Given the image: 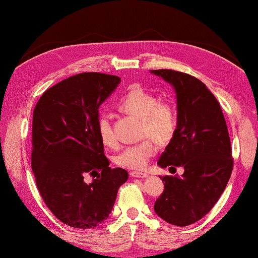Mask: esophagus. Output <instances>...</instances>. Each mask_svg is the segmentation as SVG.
Masks as SVG:
<instances>
[{"label": "esophagus", "mask_w": 258, "mask_h": 258, "mask_svg": "<svg viewBox=\"0 0 258 258\" xmlns=\"http://www.w3.org/2000/svg\"><path fill=\"white\" fill-rule=\"evenodd\" d=\"M131 176L136 178H145L148 177V174H145V172H140V171H132Z\"/></svg>", "instance_id": "34e87169"}]
</instances>
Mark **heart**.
I'll return each instance as SVG.
<instances>
[{
    "label": "heart",
    "mask_w": 258,
    "mask_h": 258,
    "mask_svg": "<svg viewBox=\"0 0 258 258\" xmlns=\"http://www.w3.org/2000/svg\"><path fill=\"white\" fill-rule=\"evenodd\" d=\"M120 108L142 120V133L153 138L146 137L137 144L126 146L115 156L114 161L119 167L142 170L157 151L155 140L159 144H165L174 137L177 126V114L171 105L159 102L155 94L140 86H133L127 91L120 101ZM99 133L105 145L116 144L115 135L107 115L100 118Z\"/></svg>",
    "instance_id": "1"
}]
</instances>
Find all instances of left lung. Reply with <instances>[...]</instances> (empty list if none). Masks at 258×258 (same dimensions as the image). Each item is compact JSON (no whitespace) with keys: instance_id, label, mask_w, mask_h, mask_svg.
Segmentation results:
<instances>
[{"instance_id":"obj_1","label":"left lung","mask_w":258,"mask_h":258,"mask_svg":"<svg viewBox=\"0 0 258 258\" xmlns=\"http://www.w3.org/2000/svg\"><path fill=\"white\" fill-rule=\"evenodd\" d=\"M174 88L177 126L157 164L182 167L181 177H162L164 190L155 202L156 214L176 226L197 223L213 208L233 168L232 149L223 110L200 80L174 70H150Z\"/></svg>"}]
</instances>
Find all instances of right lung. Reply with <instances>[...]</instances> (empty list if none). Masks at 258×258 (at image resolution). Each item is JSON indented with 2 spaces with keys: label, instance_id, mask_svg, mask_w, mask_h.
<instances>
[{
  "label": "right lung",
  "instance_id": "right-lung-1",
  "mask_svg": "<svg viewBox=\"0 0 258 258\" xmlns=\"http://www.w3.org/2000/svg\"><path fill=\"white\" fill-rule=\"evenodd\" d=\"M121 78L83 73L51 87L39 99L32 125V170L52 213L76 229L102 224L113 210L125 169L109 168L99 133V108ZM101 174L87 184V173Z\"/></svg>",
  "mask_w": 258,
  "mask_h": 258
}]
</instances>
